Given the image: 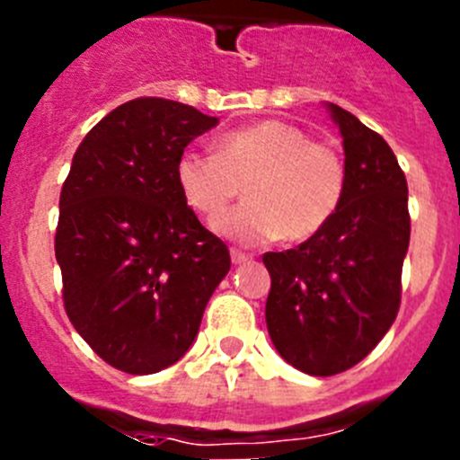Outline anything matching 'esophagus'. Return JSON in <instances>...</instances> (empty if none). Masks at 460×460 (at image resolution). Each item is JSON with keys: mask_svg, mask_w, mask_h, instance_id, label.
<instances>
[{"mask_svg": "<svg viewBox=\"0 0 460 460\" xmlns=\"http://www.w3.org/2000/svg\"><path fill=\"white\" fill-rule=\"evenodd\" d=\"M230 258H233V265H246V262H251V255L242 253V251H237V249L230 251Z\"/></svg>", "mask_w": 460, "mask_h": 460, "instance_id": "esophagus-1", "label": "esophagus"}]
</instances>
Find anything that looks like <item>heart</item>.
<instances>
[{
  "instance_id": "obj_1",
  "label": "heart",
  "mask_w": 460,
  "mask_h": 460,
  "mask_svg": "<svg viewBox=\"0 0 460 460\" xmlns=\"http://www.w3.org/2000/svg\"><path fill=\"white\" fill-rule=\"evenodd\" d=\"M174 177L181 198L214 223L244 186L247 202L217 223L226 237L299 243L327 227L343 202L348 168L332 142L283 119H262L218 137L217 152L189 147Z\"/></svg>"
}]
</instances>
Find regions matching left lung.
Instances as JSON below:
<instances>
[{"instance_id": "obj_1", "label": "left lung", "mask_w": 460, "mask_h": 460, "mask_svg": "<svg viewBox=\"0 0 460 460\" xmlns=\"http://www.w3.org/2000/svg\"><path fill=\"white\" fill-rule=\"evenodd\" d=\"M327 108L343 136V202L315 237L262 255L271 343L288 364L320 377L359 364L387 334L410 243L408 181L392 147L348 110Z\"/></svg>"}]
</instances>
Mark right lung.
<instances>
[{
	"label": "right lung",
	"instance_id": "obj_1",
	"mask_svg": "<svg viewBox=\"0 0 460 460\" xmlns=\"http://www.w3.org/2000/svg\"><path fill=\"white\" fill-rule=\"evenodd\" d=\"M217 124L193 105L142 96L105 115L73 154L55 234L64 308L89 348L131 376L186 355L230 271L227 246L174 177L186 145Z\"/></svg>",
	"mask_w": 460,
	"mask_h": 460
}]
</instances>
